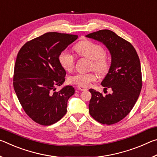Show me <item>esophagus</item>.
I'll return each instance as SVG.
<instances>
[{"label": "esophagus", "mask_w": 157, "mask_h": 157, "mask_svg": "<svg viewBox=\"0 0 157 157\" xmlns=\"http://www.w3.org/2000/svg\"><path fill=\"white\" fill-rule=\"evenodd\" d=\"M78 90H80V91H86V90H87V89L85 88V87L80 86H78Z\"/></svg>", "instance_id": "34e87169"}]
</instances>
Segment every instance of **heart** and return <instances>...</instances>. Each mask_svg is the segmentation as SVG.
Wrapping results in <instances>:
<instances>
[{
	"label": "heart",
	"mask_w": 157,
	"mask_h": 157,
	"mask_svg": "<svg viewBox=\"0 0 157 157\" xmlns=\"http://www.w3.org/2000/svg\"><path fill=\"white\" fill-rule=\"evenodd\" d=\"M75 52L79 56L85 57L92 59L91 68H94L101 75L106 73L109 68V63L105 55V50L100 45L94 42L84 40L82 41L74 48ZM61 66L66 71H71L75 66V57L67 51H63L59 57ZM98 78L95 72L78 73L69 77L68 80L71 83L78 84L80 86H88L91 82Z\"/></svg>",
	"instance_id": "1"
}]
</instances>
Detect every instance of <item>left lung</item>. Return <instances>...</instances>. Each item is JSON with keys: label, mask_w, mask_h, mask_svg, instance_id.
Returning <instances> with one entry per match:
<instances>
[{"label": "left lung", "mask_w": 157, "mask_h": 157, "mask_svg": "<svg viewBox=\"0 0 157 157\" xmlns=\"http://www.w3.org/2000/svg\"><path fill=\"white\" fill-rule=\"evenodd\" d=\"M86 36L104 44L111 55L109 71L101 84L105 90L110 89L112 93L103 95L102 93L89 89L91 94L89 113L100 123L115 124L131 111L141 91L139 57L129 41L111 30H101Z\"/></svg>", "instance_id": "8db88e82"}]
</instances>
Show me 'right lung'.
Masks as SVG:
<instances>
[{
  "instance_id": "add662e5",
  "label": "right lung",
  "mask_w": 157,
  "mask_h": 157,
  "mask_svg": "<svg viewBox=\"0 0 157 157\" xmlns=\"http://www.w3.org/2000/svg\"><path fill=\"white\" fill-rule=\"evenodd\" d=\"M78 35L47 33L23 45L16 59L13 85L25 113L35 123L50 125L67 112V102L75 93L72 86L59 91L66 71L59 57Z\"/></svg>"
}]
</instances>
